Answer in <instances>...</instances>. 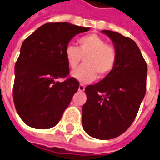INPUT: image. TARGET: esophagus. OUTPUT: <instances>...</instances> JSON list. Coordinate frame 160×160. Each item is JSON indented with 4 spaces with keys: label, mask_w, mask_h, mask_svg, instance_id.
I'll return each mask as SVG.
<instances>
[{
    "label": "esophagus",
    "mask_w": 160,
    "mask_h": 160,
    "mask_svg": "<svg viewBox=\"0 0 160 160\" xmlns=\"http://www.w3.org/2000/svg\"><path fill=\"white\" fill-rule=\"evenodd\" d=\"M84 89H85V86L83 84H79V87H78V91L79 92H83Z\"/></svg>",
    "instance_id": "esophagus-1"
}]
</instances>
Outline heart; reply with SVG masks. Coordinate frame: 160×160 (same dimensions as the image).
<instances>
[{"label": "heart", "mask_w": 160, "mask_h": 160, "mask_svg": "<svg viewBox=\"0 0 160 160\" xmlns=\"http://www.w3.org/2000/svg\"><path fill=\"white\" fill-rule=\"evenodd\" d=\"M78 48L68 45L64 55L70 68H76L84 57V64L72 72V77L83 83L92 82L97 78H106L115 67L117 51L114 47L97 34L79 38Z\"/></svg>", "instance_id": "obj_1"}]
</instances>
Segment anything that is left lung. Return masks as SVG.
<instances>
[{"label": "left lung", "mask_w": 160, "mask_h": 160, "mask_svg": "<svg viewBox=\"0 0 160 160\" xmlns=\"http://www.w3.org/2000/svg\"><path fill=\"white\" fill-rule=\"evenodd\" d=\"M101 32L112 39L117 62L108 76L85 88L82 123L89 136L108 140L125 132L137 116L146 92L147 64L131 38L108 30Z\"/></svg>", "instance_id": "left-lung-1"}]
</instances>
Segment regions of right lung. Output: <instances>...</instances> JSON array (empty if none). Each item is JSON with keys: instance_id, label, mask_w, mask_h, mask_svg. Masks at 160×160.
Wrapping results in <instances>:
<instances>
[{"instance_id": "add662e5", "label": "right lung", "mask_w": 160, "mask_h": 160, "mask_svg": "<svg viewBox=\"0 0 160 160\" xmlns=\"http://www.w3.org/2000/svg\"><path fill=\"white\" fill-rule=\"evenodd\" d=\"M89 30L69 22H48L24 39L15 65L13 98L28 126L46 129L61 120L79 87L77 79L68 78L64 50L73 37Z\"/></svg>"}]
</instances>
